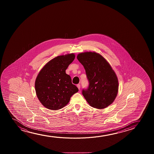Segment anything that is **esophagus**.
<instances>
[{
  "mask_svg": "<svg viewBox=\"0 0 154 154\" xmlns=\"http://www.w3.org/2000/svg\"><path fill=\"white\" fill-rule=\"evenodd\" d=\"M77 87H78V89H79V90H80V85H79V84L77 85Z\"/></svg>",
  "mask_w": 154,
  "mask_h": 154,
  "instance_id": "34e87169",
  "label": "esophagus"
}]
</instances>
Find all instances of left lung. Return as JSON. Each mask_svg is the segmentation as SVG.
I'll use <instances>...</instances> for the list:
<instances>
[{
	"instance_id": "left-lung-1",
	"label": "left lung",
	"mask_w": 154,
	"mask_h": 154,
	"mask_svg": "<svg viewBox=\"0 0 154 154\" xmlns=\"http://www.w3.org/2000/svg\"><path fill=\"white\" fill-rule=\"evenodd\" d=\"M77 58L84 67L89 87L82 94L89 105L101 109L114 102L118 94V80L111 66L101 55L87 51Z\"/></svg>"
}]
</instances>
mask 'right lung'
I'll use <instances>...</instances> for the list:
<instances>
[{
  "label": "right lung",
  "mask_w": 154,
  "mask_h": 154,
  "mask_svg": "<svg viewBox=\"0 0 154 154\" xmlns=\"http://www.w3.org/2000/svg\"><path fill=\"white\" fill-rule=\"evenodd\" d=\"M75 58L74 54L55 57L41 69L35 80V91L39 100L45 107L56 110L64 107L78 89L66 73Z\"/></svg>",
  "instance_id": "right-lung-1"
}]
</instances>
